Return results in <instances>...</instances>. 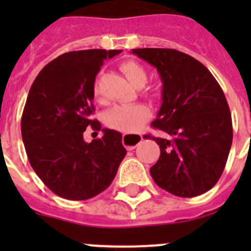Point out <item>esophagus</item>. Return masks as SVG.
Returning a JSON list of instances; mask_svg holds the SVG:
<instances>
[{
    "instance_id": "esophagus-1",
    "label": "esophagus",
    "mask_w": 251,
    "mask_h": 251,
    "mask_svg": "<svg viewBox=\"0 0 251 251\" xmlns=\"http://www.w3.org/2000/svg\"><path fill=\"white\" fill-rule=\"evenodd\" d=\"M143 139L142 134H130V133H124L123 137H122V143L127 150H134L137 146L141 143V141Z\"/></svg>"
}]
</instances>
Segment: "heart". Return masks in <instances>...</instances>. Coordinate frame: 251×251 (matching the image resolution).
<instances>
[{"label": "heart", "mask_w": 251, "mask_h": 251, "mask_svg": "<svg viewBox=\"0 0 251 251\" xmlns=\"http://www.w3.org/2000/svg\"><path fill=\"white\" fill-rule=\"evenodd\" d=\"M121 72L127 77L129 83L136 88H142L147 83V70L141 63L136 60H126L119 65ZM100 75L97 77L93 94L95 98L100 97ZM151 118V110L143 104H133V105H115L108 109L104 114V123L106 127L119 132H136Z\"/></svg>", "instance_id": "1"}]
</instances>
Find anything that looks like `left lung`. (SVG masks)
<instances>
[{
    "label": "left lung",
    "instance_id": "left-lung-1",
    "mask_svg": "<svg viewBox=\"0 0 251 251\" xmlns=\"http://www.w3.org/2000/svg\"><path fill=\"white\" fill-rule=\"evenodd\" d=\"M157 68L162 105L152 127L170 138L146 134L161 156L150 172L161 188L194 197L214 187L223 175L232 143V121L221 86L203 64L175 49H133Z\"/></svg>",
    "mask_w": 251,
    "mask_h": 251
}]
</instances>
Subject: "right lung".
Masks as SVG:
<instances>
[{
  "label": "right lung",
  "instance_id": "obj_1",
  "mask_svg": "<svg viewBox=\"0 0 251 251\" xmlns=\"http://www.w3.org/2000/svg\"><path fill=\"white\" fill-rule=\"evenodd\" d=\"M121 50L70 51L50 61L31 85L21 118L26 154L40 179L57 196L88 200L109 187L126 156L122 134L103 129L84 141L86 127L100 130L92 115L95 76L104 60Z\"/></svg>",
  "mask_w": 251,
  "mask_h": 251
}]
</instances>
